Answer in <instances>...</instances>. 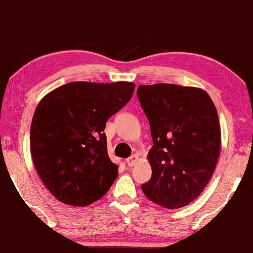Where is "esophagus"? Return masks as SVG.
Returning a JSON list of instances; mask_svg holds the SVG:
<instances>
[{"mask_svg": "<svg viewBox=\"0 0 253 253\" xmlns=\"http://www.w3.org/2000/svg\"><path fill=\"white\" fill-rule=\"evenodd\" d=\"M138 159H139L138 155H132V156H130L129 158L126 159V164H127V166H129V167L134 166L135 164H137Z\"/></svg>", "mask_w": 253, "mask_h": 253, "instance_id": "1", "label": "esophagus"}]
</instances>
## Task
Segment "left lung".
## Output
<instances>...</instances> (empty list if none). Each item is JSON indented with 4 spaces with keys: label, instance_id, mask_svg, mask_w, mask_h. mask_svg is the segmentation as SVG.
<instances>
[{
    "label": "left lung",
    "instance_id": "1",
    "mask_svg": "<svg viewBox=\"0 0 253 253\" xmlns=\"http://www.w3.org/2000/svg\"><path fill=\"white\" fill-rule=\"evenodd\" d=\"M137 95L154 142L148 154L151 177L142 191L164 208L184 207L204 191L218 161L215 105L203 89L178 84L139 86Z\"/></svg>",
    "mask_w": 253,
    "mask_h": 253
}]
</instances>
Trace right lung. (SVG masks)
Listing matches in <instances>:
<instances>
[{"label":"right lung","mask_w":253,"mask_h":253,"mask_svg":"<svg viewBox=\"0 0 253 253\" xmlns=\"http://www.w3.org/2000/svg\"><path fill=\"white\" fill-rule=\"evenodd\" d=\"M132 83L63 84L42 98L30 126V151L42 183L61 203L84 207L118 177L108 157L107 120L129 103Z\"/></svg>","instance_id":"right-lung-1"}]
</instances>
